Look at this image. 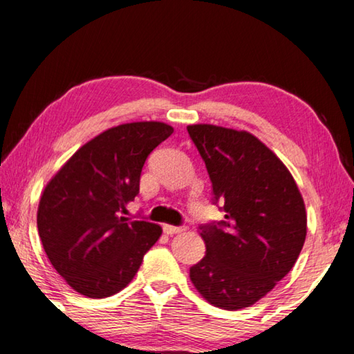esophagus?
Here are the masks:
<instances>
[{"mask_svg":"<svg viewBox=\"0 0 354 354\" xmlns=\"http://www.w3.org/2000/svg\"><path fill=\"white\" fill-rule=\"evenodd\" d=\"M162 230H164L165 234L171 236V234H178V232H183V231H185V226H173V225H164V226H162Z\"/></svg>","mask_w":354,"mask_h":354,"instance_id":"obj_1","label":"esophagus"}]
</instances>
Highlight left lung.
<instances>
[{
    "label": "left lung",
    "mask_w": 354,
    "mask_h": 354,
    "mask_svg": "<svg viewBox=\"0 0 354 354\" xmlns=\"http://www.w3.org/2000/svg\"><path fill=\"white\" fill-rule=\"evenodd\" d=\"M225 220L200 226L206 254L190 279L214 306L237 310L266 297L292 270L306 239L297 183L272 149L247 131L187 127Z\"/></svg>",
    "instance_id": "1"
}]
</instances>
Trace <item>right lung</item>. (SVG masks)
Wrapping results in <instances>:
<instances>
[{"label": "right lung", "mask_w": 354, "mask_h": 354, "mask_svg": "<svg viewBox=\"0 0 354 354\" xmlns=\"http://www.w3.org/2000/svg\"><path fill=\"white\" fill-rule=\"evenodd\" d=\"M160 122L120 124L82 145L46 184L37 211L48 259L70 287L88 298L124 289L162 227L123 217L139 194L149 153L170 137Z\"/></svg>", "instance_id": "right-lung-1"}]
</instances>
